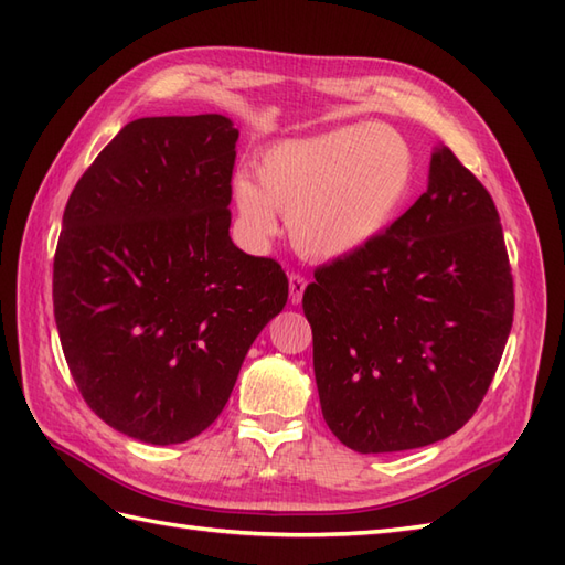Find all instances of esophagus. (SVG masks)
I'll return each instance as SVG.
<instances>
[{"instance_id": "1", "label": "esophagus", "mask_w": 565, "mask_h": 565, "mask_svg": "<svg viewBox=\"0 0 565 565\" xmlns=\"http://www.w3.org/2000/svg\"><path fill=\"white\" fill-rule=\"evenodd\" d=\"M306 286H308V281H306L303 274H291V276H289V298H291L294 306L301 303Z\"/></svg>"}]
</instances>
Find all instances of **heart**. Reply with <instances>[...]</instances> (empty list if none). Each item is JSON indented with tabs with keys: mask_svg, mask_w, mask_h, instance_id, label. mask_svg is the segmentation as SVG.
Segmentation results:
<instances>
[{
	"mask_svg": "<svg viewBox=\"0 0 565 565\" xmlns=\"http://www.w3.org/2000/svg\"><path fill=\"white\" fill-rule=\"evenodd\" d=\"M413 186V152L388 126H342L271 146L259 160V184L237 177L233 196L255 237L289 215L298 252L344 259L386 231Z\"/></svg>",
	"mask_w": 565,
	"mask_h": 565,
	"instance_id": "heart-1",
	"label": "heart"
}]
</instances>
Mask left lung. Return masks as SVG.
Segmentation results:
<instances>
[{"label": "left lung", "mask_w": 565, "mask_h": 565, "mask_svg": "<svg viewBox=\"0 0 565 565\" xmlns=\"http://www.w3.org/2000/svg\"><path fill=\"white\" fill-rule=\"evenodd\" d=\"M322 417L359 454L405 451L461 429L493 381L514 313L488 189L437 148L411 209L303 294Z\"/></svg>", "instance_id": "obj_1"}]
</instances>
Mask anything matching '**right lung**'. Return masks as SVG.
<instances>
[{
  "label": "right lung",
  "instance_id": "1",
  "mask_svg": "<svg viewBox=\"0 0 565 565\" xmlns=\"http://www.w3.org/2000/svg\"><path fill=\"white\" fill-rule=\"evenodd\" d=\"M237 136L221 114L138 118L67 199L60 344L84 403L140 441L201 435L289 298L281 264L227 235Z\"/></svg>",
  "mask_w": 565,
  "mask_h": 565
}]
</instances>
